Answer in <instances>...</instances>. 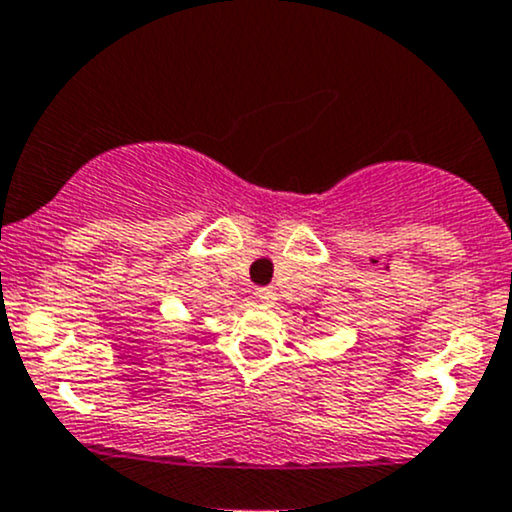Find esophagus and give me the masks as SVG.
Returning <instances> with one entry per match:
<instances>
[{"label": "esophagus", "instance_id": "34e87169", "mask_svg": "<svg viewBox=\"0 0 512 512\" xmlns=\"http://www.w3.org/2000/svg\"><path fill=\"white\" fill-rule=\"evenodd\" d=\"M255 294H257V299H260L262 304H267V306H272L274 301H277V292H274L272 287H260Z\"/></svg>", "mask_w": 512, "mask_h": 512}]
</instances>
